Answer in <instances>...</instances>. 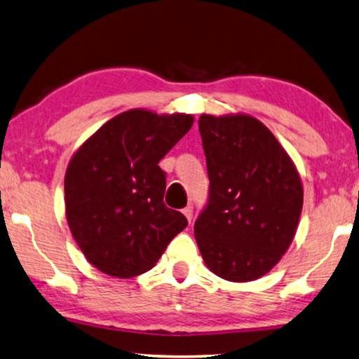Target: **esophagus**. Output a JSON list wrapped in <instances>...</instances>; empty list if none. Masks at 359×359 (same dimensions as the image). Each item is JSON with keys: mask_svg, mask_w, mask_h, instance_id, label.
I'll return each mask as SVG.
<instances>
[{"mask_svg": "<svg viewBox=\"0 0 359 359\" xmlns=\"http://www.w3.org/2000/svg\"><path fill=\"white\" fill-rule=\"evenodd\" d=\"M182 213L185 215V218L189 219V223H191V218H194V206H191V205L185 206V208L182 210Z\"/></svg>", "mask_w": 359, "mask_h": 359, "instance_id": "esophagus-1", "label": "esophagus"}]
</instances>
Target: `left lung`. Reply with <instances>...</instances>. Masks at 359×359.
Listing matches in <instances>:
<instances>
[{
  "mask_svg": "<svg viewBox=\"0 0 359 359\" xmlns=\"http://www.w3.org/2000/svg\"><path fill=\"white\" fill-rule=\"evenodd\" d=\"M208 203L195 221L205 264L229 281L269 273L290 247L302 210L299 174L273 133L250 115H201Z\"/></svg>",
  "mask_w": 359,
  "mask_h": 359,
  "instance_id": "1",
  "label": "left lung"
}]
</instances>
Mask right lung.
I'll use <instances>...</instances> for the list:
<instances>
[{
	"label": "right lung",
	"mask_w": 359,
	"mask_h": 359,
	"mask_svg": "<svg viewBox=\"0 0 359 359\" xmlns=\"http://www.w3.org/2000/svg\"><path fill=\"white\" fill-rule=\"evenodd\" d=\"M191 125V115L128 110L74 153L65 175L67 219L95 269L117 278L144 273L185 228V216L164 203L159 161Z\"/></svg>",
	"instance_id": "right-lung-1"
}]
</instances>
